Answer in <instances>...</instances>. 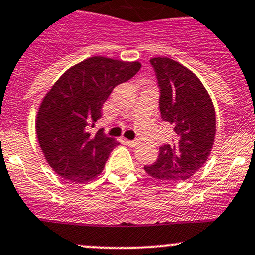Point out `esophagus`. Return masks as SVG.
<instances>
[{"instance_id":"34e87169","label":"esophagus","mask_w":255,"mask_h":255,"mask_svg":"<svg viewBox=\"0 0 255 255\" xmlns=\"http://www.w3.org/2000/svg\"><path fill=\"white\" fill-rule=\"evenodd\" d=\"M126 143H127L129 146H132V148H134V146L138 145L139 141L138 140H126Z\"/></svg>"}]
</instances>
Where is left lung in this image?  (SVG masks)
Segmentation results:
<instances>
[{
  "label": "left lung",
  "mask_w": 255,
  "mask_h": 255,
  "mask_svg": "<svg viewBox=\"0 0 255 255\" xmlns=\"http://www.w3.org/2000/svg\"><path fill=\"white\" fill-rule=\"evenodd\" d=\"M160 89L161 119L173 127L172 141L160 146L146 173L166 182L186 181L204 165L214 144L215 110L208 92L187 67L167 57L150 60Z\"/></svg>",
  "instance_id": "1"
}]
</instances>
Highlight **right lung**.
Returning <instances> with one entry per match:
<instances>
[{"label": "right lung", "mask_w": 255, "mask_h": 255, "mask_svg": "<svg viewBox=\"0 0 255 255\" xmlns=\"http://www.w3.org/2000/svg\"><path fill=\"white\" fill-rule=\"evenodd\" d=\"M139 62L94 56L71 67L46 94L36 117V135L46 161L64 179L85 183L100 175L119 143L90 132L116 85L140 69Z\"/></svg>", "instance_id": "right-lung-1"}]
</instances>
